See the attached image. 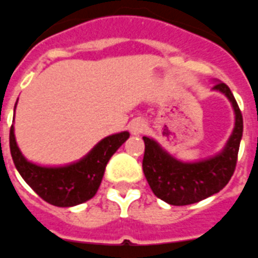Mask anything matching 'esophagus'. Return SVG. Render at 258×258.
Segmentation results:
<instances>
[{
	"mask_svg": "<svg viewBox=\"0 0 258 258\" xmlns=\"http://www.w3.org/2000/svg\"><path fill=\"white\" fill-rule=\"evenodd\" d=\"M145 128H146V124H145V121L142 120H135L133 124H131V131H133V134H135V135L142 134L143 131H145Z\"/></svg>",
	"mask_w": 258,
	"mask_h": 258,
	"instance_id": "esophagus-1",
	"label": "esophagus"
}]
</instances>
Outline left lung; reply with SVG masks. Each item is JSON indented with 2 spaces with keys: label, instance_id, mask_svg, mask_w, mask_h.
<instances>
[{
  "label": "left lung",
  "instance_id": "obj_1",
  "mask_svg": "<svg viewBox=\"0 0 258 258\" xmlns=\"http://www.w3.org/2000/svg\"><path fill=\"white\" fill-rule=\"evenodd\" d=\"M214 89L229 97L235 112V127L221 154L195 164H184L165 153L153 139L143 137V173L155 196L172 206L198 203L219 192L227 185L235 170L243 131L242 113L225 82L216 84Z\"/></svg>",
  "mask_w": 258,
  "mask_h": 258
}]
</instances>
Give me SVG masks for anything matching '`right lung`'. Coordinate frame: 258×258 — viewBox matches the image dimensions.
<instances>
[{
  "instance_id": "1",
  "label": "right lung",
  "mask_w": 258,
  "mask_h": 258,
  "mask_svg": "<svg viewBox=\"0 0 258 258\" xmlns=\"http://www.w3.org/2000/svg\"><path fill=\"white\" fill-rule=\"evenodd\" d=\"M128 137V133H120L105 138L84 160L63 168H42L25 160L16 143L13 125L9 146L16 169L44 202L56 207H72L96 195L108 161Z\"/></svg>"
}]
</instances>
